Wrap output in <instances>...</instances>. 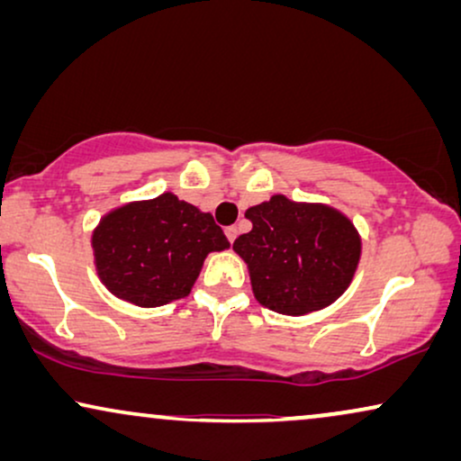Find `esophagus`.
Segmentation results:
<instances>
[{
    "instance_id": "obj_1",
    "label": "esophagus",
    "mask_w": 461,
    "mask_h": 461,
    "mask_svg": "<svg viewBox=\"0 0 461 461\" xmlns=\"http://www.w3.org/2000/svg\"><path fill=\"white\" fill-rule=\"evenodd\" d=\"M224 235H226V239H229V243L235 241V239H237V226H226Z\"/></svg>"
}]
</instances>
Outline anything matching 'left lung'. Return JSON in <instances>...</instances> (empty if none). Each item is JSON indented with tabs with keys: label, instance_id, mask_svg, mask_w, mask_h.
<instances>
[{
	"label": "left lung",
	"instance_id": "left-lung-1",
	"mask_svg": "<svg viewBox=\"0 0 461 461\" xmlns=\"http://www.w3.org/2000/svg\"><path fill=\"white\" fill-rule=\"evenodd\" d=\"M245 218L251 230L235 239L232 249L248 264L262 306L300 317L333 304L348 289L361 237L342 212L273 194Z\"/></svg>",
	"mask_w": 461,
	"mask_h": 461
}]
</instances>
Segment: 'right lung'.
Wrapping results in <instances>:
<instances>
[{"instance_id":"add662e5","label":"right lung","mask_w":461,"mask_h":461,"mask_svg":"<svg viewBox=\"0 0 461 461\" xmlns=\"http://www.w3.org/2000/svg\"><path fill=\"white\" fill-rule=\"evenodd\" d=\"M229 245L212 213L172 193L117 207L92 235L100 281L113 295L142 308L191 294L207 254Z\"/></svg>"}]
</instances>
